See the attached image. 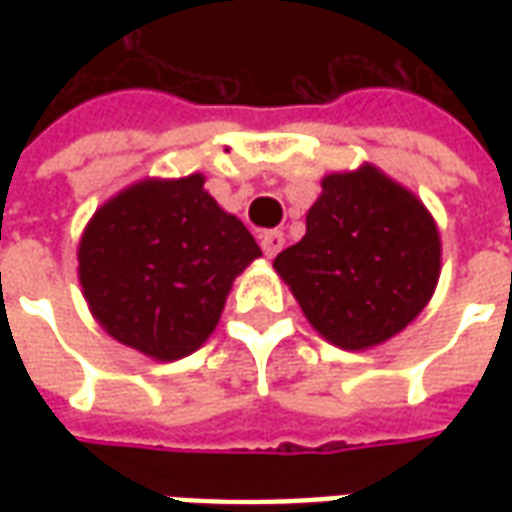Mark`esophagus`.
Listing matches in <instances>:
<instances>
[{"label": "esophagus", "instance_id": "obj_1", "mask_svg": "<svg viewBox=\"0 0 512 512\" xmlns=\"http://www.w3.org/2000/svg\"><path fill=\"white\" fill-rule=\"evenodd\" d=\"M260 246H263V255L266 257H277L285 246V235L279 230H268V233L260 235Z\"/></svg>", "mask_w": 512, "mask_h": 512}]
</instances>
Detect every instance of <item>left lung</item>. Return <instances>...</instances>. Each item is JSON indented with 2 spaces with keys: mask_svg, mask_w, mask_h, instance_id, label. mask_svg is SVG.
<instances>
[{
  "mask_svg": "<svg viewBox=\"0 0 512 512\" xmlns=\"http://www.w3.org/2000/svg\"><path fill=\"white\" fill-rule=\"evenodd\" d=\"M307 213V233L274 260L312 329L367 351L425 310L441 271L436 222L417 194L373 164L332 172Z\"/></svg>",
  "mask_w": 512,
  "mask_h": 512,
  "instance_id": "1",
  "label": "left lung"
}]
</instances>
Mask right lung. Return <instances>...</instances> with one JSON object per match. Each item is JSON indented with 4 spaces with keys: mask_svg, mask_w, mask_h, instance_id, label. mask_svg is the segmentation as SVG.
I'll return each mask as SVG.
<instances>
[{
    "mask_svg": "<svg viewBox=\"0 0 512 512\" xmlns=\"http://www.w3.org/2000/svg\"><path fill=\"white\" fill-rule=\"evenodd\" d=\"M260 246L200 172L139 180L104 202L79 241V282L117 343L156 362L194 354Z\"/></svg>",
    "mask_w": 512,
    "mask_h": 512,
    "instance_id": "obj_1",
    "label": "right lung"
}]
</instances>
